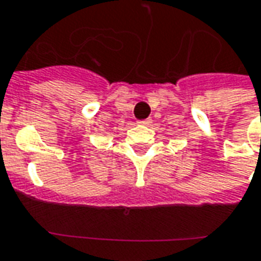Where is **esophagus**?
<instances>
[{
    "mask_svg": "<svg viewBox=\"0 0 261 261\" xmlns=\"http://www.w3.org/2000/svg\"><path fill=\"white\" fill-rule=\"evenodd\" d=\"M150 123H152V119H145V120L138 121V124H141V125H149Z\"/></svg>",
    "mask_w": 261,
    "mask_h": 261,
    "instance_id": "obj_1",
    "label": "esophagus"
}]
</instances>
